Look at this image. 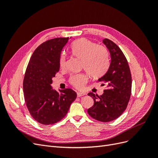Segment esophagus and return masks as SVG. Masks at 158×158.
<instances>
[{
  "label": "esophagus",
  "instance_id": "1",
  "mask_svg": "<svg viewBox=\"0 0 158 158\" xmlns=\"http://www.w3.org/2000/svg\"><path fill=\"white\" fill-rule=\"evenodd\" d=\"M85 94L84 93H81V92H77V96L78 97H81V96H83Z\"/></svg>",
  "mask_w": 158,
  "mask_h": 158
}]
</instances>
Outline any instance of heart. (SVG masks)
<instances>
[{
  "instance_id": "obj_1",
  "label": "heart",
  "mask_w": 158,
  "mask_h": 158,
  "mask_svg": "<svg viewBox=\"0 0 158 158\" xmlns=\"http://www.w3.org/2000/svg\"><path fill=\"white\" fill-rule=\"evenodd\" d=\"M73 54L82 60V67L92 77H99L106 73L109 66V56L106 47L96 45L85 38L75 41L71 46ZM66 56L63 54L60 58V65L64 67ZM87 82V76L83 74L73 76L70 83L78 89H82Z\"/></svg>"
}]
</instances>
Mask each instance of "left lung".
<instances>
[{
    "label": "left lung",
    "instance_id": "8db88e82",
    "mask_svg": "<svg viewBox=\"0 0 158 158\" xmlns=\"http://www.w3.org/2000/svg\"><path fill=\"white\" fill-rule=\"evenodd\" d=\"M103 43L108 49L111 60L106 74L98 81L106 82L107 89L100 96L88 93L94 103L88 109V113L95 120L109 122L125 111L131 95L132 78L127 60L121 49L108 39H104Z\"/></svg>",
    "mask_w": 158,
    "mask_h": 158
}]
</instances>
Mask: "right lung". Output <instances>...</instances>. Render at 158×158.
<instances>
[{
    "mask_svg": "<svg viewBox=\"0 0 158 158\" xmlns=\"http://www.w3.org/2000/svg\"><path fill=\"white\" fill-rule=\"evenodd\" d=\"M69 37H58L43 43L33 52L27 66L23 88L26 106L32 117L45 125L62 120L77 97L70 88H52V78L60 69L61 51Z\"/></svg>",
    "mask_w": 158,
    "mask_h": 158,
    "instance_id": "obj_1",
    "label": "right lung"
}]
</instances>
